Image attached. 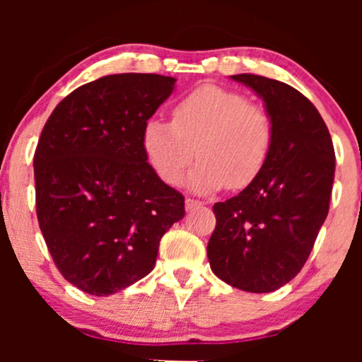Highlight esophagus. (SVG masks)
I'll use <instances>...</instances> for the list:
<instances>
[{"label":"esophagus","instance_id":"obj_1","mask_svg":"<svg viewBox=\"0 0 362 362\" xmlns=\"http://www.w3.org/2000/svg\"><path fill=\"white\" fill-rule=\"evenodd\" d=\"M201 206H204V202L202 201H197V199H190V197L185 199V209L187 211L197 209V207H201Z\"/></svg>","mask_w":362,"mask_h":362}]
</instances>
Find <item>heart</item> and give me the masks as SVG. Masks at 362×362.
I'll list each match as a JSON object with an SVG mask.
<instances>
[{"label":"heart","instance_id":"obj_1","mask_svg":"<svg viewBox=\"0 0 362 362\" xmlns=\"http://www.w3.org/2000/svg\"><path fill=\"white\" fill-rule=\"evenodd\" d=\"M274 144V122L260 103L240 91L201 85L184 95L172 109V122L148 120L143 148L158 177L177 185L195 158L189 187L211 192L219 187L243 189L267 163Z\"/></svg>","mask_w":362,"mask_h":362}]
</instances>
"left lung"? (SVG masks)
Returning a JSON list of instances; mask_svg holds the SVG:
<instances>
[{
  "label": "left lung",
  "instance_id": "left-lung-1",
  "mask_svg": "<svg viewBox=\"0 0 362 362\" xmlns=\"http://www.w3.org/2000/svg\"><path fill=\"white\" fill-rule=\"evenodd\" d=\"M264 98L274 144L260 175L213 206L207 259L219 279L248 293H271L298 276L330 206L335 151L317 107L286 83L235 74Z\"/></svg>",
  "mask_w": 362,
  "mask_h": 362
}]
</instances>
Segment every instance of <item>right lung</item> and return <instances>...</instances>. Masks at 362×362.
Segmentation results:
<instances>
[{
    "mask_svg": "<svg viewBox=\"0 0 362 362\" xmlns=\"http://www.w3.org/2000/svg\"><path fill=\"white\" fill-rule=\"evenodd\" d=\"M175 78L109 74L57 103L34 155L35 207L66 281L109 296L153 271L160 240L184 218V195L165 184L143 129Z\"/></svg>",
    "mask_w": 362,
    "mask_h": 362,
    "instance_id": "1",
    "label": "right lung"
}]
</instances>
